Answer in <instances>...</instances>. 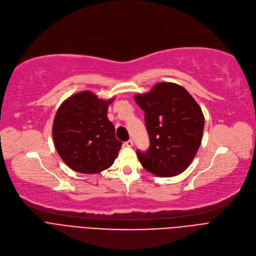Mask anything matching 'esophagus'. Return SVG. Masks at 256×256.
I'll list each match as a JSON object with an SVG mask.
<instances>
[{"label": "esophagus", "mask_w": 256, "mask_h": 256, "mask_svg": "<svg viewBox=\"0 0 256 256\" xmlns=\"http://www.w3.org/2000/svg\"><path fill=\"white\" fill-rule=\"evenodd\" d=\"M124 145H126V147H132V146L134 145V142H132V139H130V140H128V141L124 143Z\"/></svg>", "instance_id": "34e87169"}]
</instances>
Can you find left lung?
<instances>
[{
  "instance_id": "1",
  "label": "left lung",
  "mask_w": 256,
  "mask_h": 256,
  "mask_svg": "<svg viewBox=\"0 0 256 256\" xmlns=\"http://www.w3.org/2000/svg\"><path fill=\"white\" fill-rule=\"evenodd\" d=\"M134 98L144 111L150 143L145 152L137 150L141 165L160 178L178 176L192 163L202 139L200 106L184 87L166 82Z\"/></svg>"
}]
</instances>
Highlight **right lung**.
I'll list each match as a JSON object with an SVG mask.
<instances>
[{"mask_svg": "<svg viewBox=\"0 0 256 256\" xmlns=\"http://www.w3.org/2000/svg\"><path fill=\"white\" fill-rule=\"evenodd\" d=\"M114 100H100L90 91L64 100L52 124V139L63 162L72 170L92 174L111 167L122 142L108 119V106Z\"/></svg>", "mask_w": 256, "mask_h": 256, "instance_id": "right-lung-1", "label": "right lung"}]
</instances>
